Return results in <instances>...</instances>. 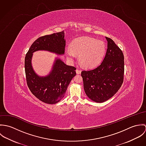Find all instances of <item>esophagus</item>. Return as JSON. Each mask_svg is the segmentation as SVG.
<instances>
[{
    "instance_id": "34e87169",
    "label": "esophagus",
    "mask_w": 146,
    "mask_h": 146,
    "mask_svg": "<svg viewBox=\"0 0 146 146\" xmlns=\"http://www.w3.org/2000/svg\"><path fill=\"white\" fill-rule=\"evenodd\" d=\"M76 73H77L78 74H81L82 71H81V70H80V69H79V68H76Z\"/></svg>"
}]
</instances>
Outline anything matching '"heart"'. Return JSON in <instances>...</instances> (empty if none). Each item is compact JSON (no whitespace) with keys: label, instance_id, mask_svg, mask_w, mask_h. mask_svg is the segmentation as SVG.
Segmentation results:
<instances>
[{"label":"heart","instance_id":"1","mask_svg":"<svg viewBox=\"0 0 146 146\" xmlns=\"http://www.w3.org/2000/svg\"><path fill=\"white\" fill-rule=\"evenodd\" d=\"M106 45L102 40L84 36L73 40L70 49L65 51L67 58L72 60L75 55L79 56V60L86 68L93 67L99 64L106 53Z\"/></svg>","mask_w":146,"mask_h":146}]
</instances>
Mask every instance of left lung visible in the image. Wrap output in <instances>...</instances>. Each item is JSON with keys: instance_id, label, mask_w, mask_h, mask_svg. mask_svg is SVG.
Instances as JSON below:
<instances>
[{"instance_id": "8db88e82", "label": "left lung", "mask_w": 146, "mask_h": 146, "mask_svg": "<svg viewBox=\"0 0 146 146\" xmlns=\"http://www.w3.org/2000/svg\"><path fill=\"white\" fill-rule=\"evenodd\" d=\"M106 38L107 49L103 62L96 68L83 70L81 74L86 96L98 103L104 102L113 97L124 81L123 53L111 38Z\"/></svg>"}]
</instances>
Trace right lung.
<instances>
[{"label": "right lung", "mask_w": 146, "mask_h": 146, "mask_svg": "<svg viewBox=\"0 0 146 146\" xmlns=\"http://www.w3.org/2000/svg\"><path fill=\"white\" fill-rule=\"evenodd\" d=\"M66 41L64 31L38 38L31 45L25 58V70L27 86L39 100L48 104H55L64 97L72 79L76 75V67L68 66L57 58L49 75L40 77L31 66L33 53L45 50L58 54L64 53Z\"/></svg>", "instance_id": "right-lung-1"}]
</instances>
